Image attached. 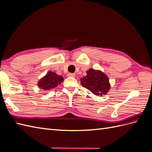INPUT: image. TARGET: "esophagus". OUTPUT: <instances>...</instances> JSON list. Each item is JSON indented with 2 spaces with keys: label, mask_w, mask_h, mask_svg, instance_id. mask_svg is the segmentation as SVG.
I'll return each mask as SVG.
<instances>
[{
  "label": "esophagus",
  "mask_w": 152,
  "mask_h": 152,
  "mask_svg": "<svg viewBox=\"0 0 152 152\" xmlns=\"http://www.w3.org/2000/svg\"><path fill=\"white\" fill-rule=\"evenodd\" d=\"M68 77H75V73H69L68 74Z\"/></svg>",
  "instance_id": "34e87169"
}]
</instances>
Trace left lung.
<instances>
[{
  "mask_svg": "<svg viewBox=\"0 0 152 152\" xmlns=\"http://www.w3.org/2000/svg\"><path fill=\"white\" fill-rule=\"evenodd\" d=\"M87 75L80 79L83 86L88 89L94 95H106L110 89L108 77L100 70L90 68L86 72Z\"/></svg>",
  "mask_w": 152,
  "mask_h": 152,
  "instance_id": "8db88e82",
  "label": "left lung"
}]
</instances>
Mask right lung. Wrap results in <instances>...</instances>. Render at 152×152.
Here are the masks:
<instances>
[{
  "label": "right lung",
  "instance_id": "obj_1",
  "mask_svg": "<svg viewBox=\"0 0 152 152\" xmlns=\"http://www.w3.org/2000/svg\"><path fill=\"white\" fill-rule=\"evenodd\" d=\"M64 80V78L56 73L49 71L46 75L40 79L37 83L39 89L43 91H49L57 87Z\"/></svg>",
  "mask_w": 152,
  "mask_h": 152
}]
</instances>
